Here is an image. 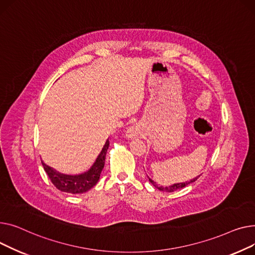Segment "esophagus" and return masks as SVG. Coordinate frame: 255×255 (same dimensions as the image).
I'll use <instances>...</instances> for the list:
<instances>
[{"instance_id":"34e87169","label":"esophagus","mask_w":255,"mask_h":255,"mask_svg":"<svg viewBox=\"0 0 255 255\" xmlns=\"http://www.w3.org/2000/svg\"><path fill=\"white\" fill-rule=\"evenodd\" d=\"M132 133H133V131H132L131 129H128V132H127V136H128V137H131Z\"/></svg>"}]
</instances>
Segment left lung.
Returning a JSON list of instances; mask_svg holds the SVG:
<instances>
[{
  "label": "left lung",
  "mask_w": 255,
  "mask_h": 255,
  "mask_svg": "<svg viewBox=\"0 0 255 255\" xmlns=\"http://www.w3.org/2000/svg\"><path fill=\"white\" fill-rule=\"evenodd\" d=\"M147 177H148V179H149V182H150V183H151V184H152L156 189H158V190H160V191L173 192V191H176V190H178V189L183 188V187H185V186L189 185L190 183L194 182V181H196L197 179H198L200 176H198V177H196V178L191 179V180H189V181H186V182H180V183H174L173 185H169V186H162V185H159V184H157L155 181H153L150 177H149V176H147Z\"/></svg>",
  "instance_id": "1"
}]
</instances>
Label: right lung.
Here are the masks:
<instances>
[{
	"label": "right lung",
	"mask_w": 255,
	"mask_h": 255,
	"mask_svg": "<svg viewBox=\"0 0 255 255\" xmlns=\"http://www.w3.org/2000/svg\"><path fill=\"white\" fill-rule=\"evenodd\" d=\"M109 147V140L105 142L101 152L95 159L94 163L88 170L80 174H64L56 171L55 169L47 166L42 159V164L45 172L47 173L53 185L61 191L76 194L84 193L93 188L99 181L101 173L105 166V158H106L107 149Z\"/></svg>",
	"instance_id": "right-lung-1"
}]
</instances>
